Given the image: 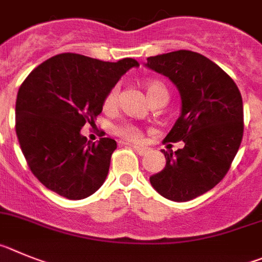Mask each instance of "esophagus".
<instances>
[{
    "label": "esophagus",
    "mask_w": 262,
    "mask_h": 262,
    "mask_svg": "<svg viewBox=\"0 0 262 262\" xmlns=\"http://www.w3.org/2000/svg\"><path fill=\"white\" fill-rule=\"evenodd\" d=\"M130 146L134 151H137V154H140V155H146L148 151V148L143 147V146H137V145H130Z\"/></svg>",
    "instance_id": "34e87169"
}]
</instances>
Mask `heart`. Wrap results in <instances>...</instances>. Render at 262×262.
Returning a JSON list of instances; mask_svg holds the SVG:
<instances>
[{"label": "heart", "mask_w": 262, "mask_h": 262, "mask_svg": "<svg viewBox=\"0 0 262 262\" xmlns=\"http://www.w3.org/2000/svg\"><path fill=\"white\" fill-rule=\"evenodd\" d=\"M146 94H147L148 100L151 102L155 98L160 95H168V91H167L166 86H164L162 82L157 81V79H151V81H147L145 84ZM117 95H119V87L115 86L112 87L108 94L104 98V103H103V107L105 110H111L114 108L115 104L117 102ZM117 136L124 137L129 141H140L141 140V132L140 129L134 125H129V124H124V125H120L115 129Z\"/></svg>", "instance_id": "obj_1"}]
</instances>
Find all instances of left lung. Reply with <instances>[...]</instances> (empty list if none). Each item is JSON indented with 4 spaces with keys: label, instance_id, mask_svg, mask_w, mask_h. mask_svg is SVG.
<instances>
[{
    "label": "left lung",
    "instance_id": "8db88e82",
    "mask_svg": "<svg viewBox=\"0 0 262 262\" xmlns=\"http://www.w3.org/2000/svg\"><path fill=\"white\" fill-rule=\"evenodd\" d=\"M145 67L179 90L180 116L166 141L185 143L175 152L162 150L166 167L150 183L164 199L190 201L213 189L230 169L244 129L242 95L227 73L195 52L152 56Z\"/></svg>",
    "mask_w": 262,
    "mask_h": 262
}]
</instances>
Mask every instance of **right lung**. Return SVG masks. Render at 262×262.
Listing matches in <instances>:
<instances>
[{"label": "right lung", "mask_w": 262, "mask_h": 262, "mask_svg": "<svg viewBox=\"0 0 262 262\" xmlns=\"http://www.w3.org/2000/svg\"><path fill=\"white\" fill-rule=\"evenodd\" d=\"M140 63L108 62L61 53L35 68L19 87L15 130L28 167L44 187L69 200L86 199L105 181L112 138L87 142L81 134L103 110L108 91Z\"/></svg>", "instance_id": "add662e5"}]
</instances>
